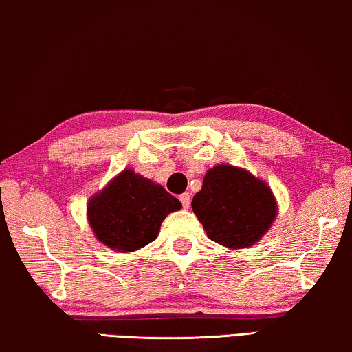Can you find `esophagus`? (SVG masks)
Returning <instances> with one entry per match:
<instances>
[{
  "label": "esophagus",
  "instance_id": "1",
  "mask_svg": "<svg viewBox=\"0 0 352 352\" xmlns=\"http://www.w3.org/2000/svg\"><path fill=\"white\" fill-rule=\"evenodd\" d=\"M180 201H182V206L185 207V209H188L191 204V196L190 192H183V195H180Z\"/></svg>",
  "mask_w": 352,
  "mask_h": 352
}]
</instances>
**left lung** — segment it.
I'll use <instances>...</instances> for the list:
<instances>
[{"label": "left lung", "instance_id": "obj_1", "mask_svg": "<svg viewBox=\"0 0 352 352\" xmlns=\"http://www.w3.org/2000/svg\"><path fill=\"white\" fill-rule=\"evenodd\" d=\"M191 207L209 239L232 250L256 244L277 217V201L268 183L231 164L206 172Z\"/></svg>", "mask_w": 352, "mask_h": 352}]
</instances>
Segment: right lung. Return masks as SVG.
Segmentation results:
<instances>
[{
	"label": "right lung",
	"instance_id": "1",
	"mask_svg": "<svg viewBox=\"0 0 352 352\" xmlns=\"http://www.w3.org/2000/svg\"><path fill=\"white\" fill-rule=\"evenodd\" d=\"M180 209L161 185L124 169L87 201V221L103 245L131 254L155 241L166 217Z\"/></svg>",
	"mask_w": 352,
	"mask_h": 352
}]
</instances>
